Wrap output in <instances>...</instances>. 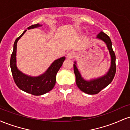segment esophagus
<instances>
[{
  "label": "esophagus",
  "instance_id": "obj_1",
  "mask_svg": "<svg viewBox=\"0 0 130 130\" xmlns=\"http://www.w3.org/2000/svg\"><path fill=\"white\" fill-rule=\"evenodd\" d=\"M74 57V53L73 52H69L67 54V58L68 59H72Z\"/></svg>",
  "mask_w": 130,
  "mask_h": 130
}]
</instances>
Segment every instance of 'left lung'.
<instances>
[{"label": "left lung", "mask_w": 130, "mask_h": 130, "mask_svg": "<svg viewBox=\"0 0 130 130\" xmlns=\"http://www.w3.org/2000/svg\"><path fill=\"white\" fill-rule=\"evenodd\" d=\"M96 38L101 40L105 43L111 56V66L108 72L102 76L97 78L86 80L82 76L77 67L76 61L73 65L74 72L76 76V83L77 87L84 93L89 95H95L99 93L104 88L108 86L114 79L116 71V55L112 47V42L110 38L104 32H101L96 35Z\"/></svg>", "instance_id": "left-lung-1"}]
</instances>
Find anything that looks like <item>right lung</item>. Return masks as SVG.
I'll return each mask as SVG.
<instances>
[{
	"label": "right lung",
	"mask_w": 130,
	"mask_h": 130,
	"mask_svg": "<svg viewBox=\"0 0 130 130\" xmlns=\"http://www.w3.org/2000/svg\"><path fill=\"white\" fill-rule=\"evenodd\" d=\"M41 26L42 25L37 24L29 27L27 29H35ZM26 31L27 30L24 31L14 41L13 51L10 59V68L16 86L24 92L38 96L50 92L54 87L56 81V74L62 67L65 57H62L54 61L44 73L38 76H31L23 73L18 68L16 65V49L18 41Z\"/></svg>",
	"instance_id": "1"
}]
</instances>
